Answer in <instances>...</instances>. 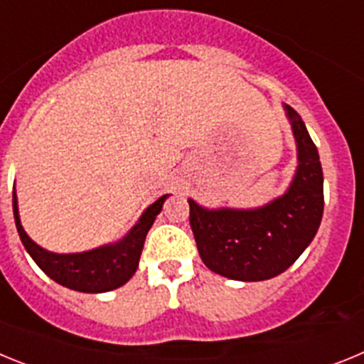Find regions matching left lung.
<instances>
[{"label":"left lung","instance_id":"obj_1","mask_svg":"<svg viewBox=\"0 0 364 364\" xmlns=\"http://www.w3.org/2000/svg\"><path fill=\"white\" fill-rule=\"evenodd\" d=\"M299 149L290 189L260 210H204L189 200V224L211 272L233 281H266L286 272L319 230L324 210L323 167L297 112L286 105Z\"/></svg>","mask_w":364,"mask_h":364}]
</instances>
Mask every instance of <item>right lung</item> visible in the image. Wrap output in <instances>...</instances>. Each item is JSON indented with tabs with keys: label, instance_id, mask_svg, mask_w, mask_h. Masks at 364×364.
I'll return each instance as SVG.
<instances>
[{
	"label": "right lung",
	"instance_id": "1",
	"mask_svg": "<svg viewBox=\"0 0 364 364\" xmlns=\"http://www.w3.org/2000/svg\"><path fill=\"white\" fill-rule=\"evenodd\" d=\"M166 198L167 195H164L153 205H149L140 222L120 242L102 246L91 252L70 253V255L50 253L28 239V235L25 233L19 222L16 191L12 193V210H14L19 239L23 242L28 255L40 266L41 272H45V275H49L58 284L70 290L83 291V294H102V291L117 290L133 277L138 268L147 231L153 226L154 217L162 211Z\"/></svg>",
	"mask_w": 364,
	"mask_h": 364
}]
</instances>
